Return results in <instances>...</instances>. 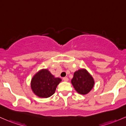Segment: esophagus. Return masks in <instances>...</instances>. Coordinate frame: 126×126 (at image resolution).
<instances>
[{"instance_id":"esophagus-1","label":"esophagus","mask_w":126,"mask_h":126,"mask_svg":"<svg viewBox=\"0 0 126 126\" xmlns=\"http://www.w3.org/2000/svg\"><path fill=\"white\" fill-rule=\"evenodd\" d=\"M63 80L65 81H68V77H63Z\"/></svg>"}]
</instances>
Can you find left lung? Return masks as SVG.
Wrapping results in <instances>:
<instances>
[{
  "label": "left lung",
  "mask_w": 126,
  "mask_h": 126,
  "mask_svg": "<svg viewBox=\"0 0 126 126\" xmlns=\"http://www.w3.org/2000/svg\"><path fill=\"white\" fill-rule=\"evenodd\" d=\"M71 83L79 94H86L93 88L94 82L93 77L87 71L81 69L74 73Z\"/></svg>",
  "instance_id": "obj_1"
}]
</instances>
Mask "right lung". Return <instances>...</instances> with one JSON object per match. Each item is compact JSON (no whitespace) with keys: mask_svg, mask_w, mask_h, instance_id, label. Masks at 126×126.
Segmentation results:
<instances>
[{"mask_svg":"<svg viewBox=\"0 0 126 126\" xmlns=\"http://www.w3.org/2000/svg\"><path fill=\"white\" fill-rule=\"evenodd\" d=\"M61 79L55 78L47 70H42L32 77L31 87L33 92L40 97H49L55 93Z\"/></svg>","mask_w":126,"mask_h":126,"instance_id":"right-lung-1","label":"right lung"}]
</instances>
